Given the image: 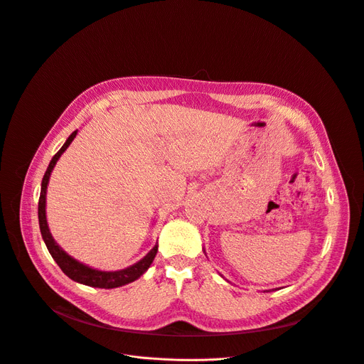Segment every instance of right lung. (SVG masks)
I'll return each instance as SVG.
<instances>
[{
    "mask_svg": "<svg viewBox=\"0 0 364 364\" xmlns=\"http://www.w3.org/2000/svg\"><path fill=\"white\" fill-rule=\"evenodd\" d=\"M77 131H75L68 139L66 142L63 144V146L58 149V153L51 159L47 172L42 178V183H41V196H39V203H38V219H39V229H41V235L42 240H44L51 257L55 260V263L60 266V269L63 270V273L69 276L72 281L79 282L82 285H88V287H94V288H104V289H112V288H119L123 285L131 284L134 281H136L138 277H141L148 267L151 266L157 250H159V244H156L149 252L142 257L139 262H136L135 264L122 269V270H114V272H105V270H98L94 267H90L87 264H83L80 262H77L76 259H73L72 255H69L66 251H64L53 238V235L50 232L48 228V222H47V186L50 182V176L53 168L55 167V163L58 161V159L61 157V154L66 151L68 146L72 144V141L76 138Z\"/></svg>",
    "mask_w": 364,
    "mask_h": 364,
    "instance_id": "1",
    "label": "right lung"
}]
</instances>
